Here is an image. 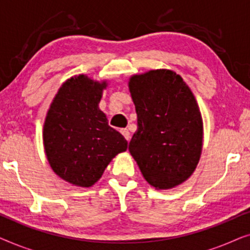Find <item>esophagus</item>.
<instances>
[{
    "label": "esophagus",
    "mask_w": 250,
    "mask_h": 250,
    "mask_svg": "<svg viewBox=\"0 0 250 250\" xmlns=\"http://www.w3.org/2000/svg\"><path fill=\"white\" fill-rule=\"evenodd\" d=\"M121 133L123 135H124V138L127 140V141H129V139H131V135H129V132H128L127 128H122Z\"/></svg>",
    "instance_id": "1"
}]
</instances>
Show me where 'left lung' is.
<instances>
[{"label": "left lung", "instance_id": "obj_1", "mask_svg": "<svg viewBox=\"0 0 250 250\" xmlns=\"http://www.w3.org/2000/svg\"><path fill=\"white\" fill-rule=\"evenodd\" d=\"M128 87L138 115L129 152L150 186H180L192 175L203 149V119L193 93L168 69L133 75Z\"/></svg>", "mask_w": 250, "mask_h": 250}]
</instances>
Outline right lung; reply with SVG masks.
Here are the masks:
<instances>
[{"label":"right lung","mask_w":250,"mask_h":250,"mask_svg":"<svg viewBox=\"0 0 250 250\" xmlns=\"http://www.w3.org/2000/svg\"><path fill=\"white\" fill-rule=\"evenodd\" d=\"M107 82L78 75L61 85L46 114L43 143L53 172L74 186L88 188L127 149V141L108 125L99 109Z\"/></svg>","instance_id":"1"}]
</instances>
